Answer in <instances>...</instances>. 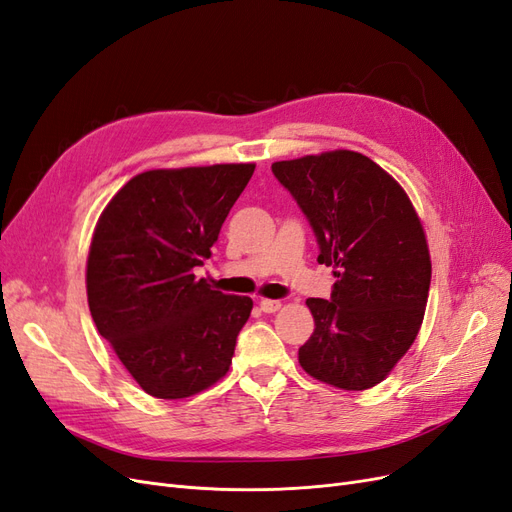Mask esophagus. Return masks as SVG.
I'll return each mask as SVG.
<instances>
[{
  "label": "esophagus",
  "instance_id": "1",
  "mask_svg": "<svg viewBox=\"0 0 512 512\" xmlns=\"http://www.w3.org/2000/svg\"><path fill=\"white\" fill-rule=\"evenodd\" d=\"M280 307H282V303L277 301V299H262V301H260V309H262V312H265V314H275Z\"/></svg>",
  "mask_w": 512,
  "mask_h": 512
}]
</instances>
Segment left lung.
Returning <instances> with one entry per match:
<instances>
[{
  "label": "left lung",
  "instance_id": "obj_1",
  "mask_svg": "<svg viewBox=\"0 0 512 512\" xmlns=\"http://www.w3.org/2000/svg\"><path fill=\"white\" fill-rule=\"evenodd\" d=\"M312 226L331 299H307L316 329L299 348L309 376L344 391L382 382L421 329L429 247L404 188L363 153L337 149L271 166Z\"/></svg>",
  "mask_w": 512,
  "mask_h": 512
}]
</instances>
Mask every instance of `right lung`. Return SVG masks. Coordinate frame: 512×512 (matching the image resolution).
Instances as JSON below:
<instances>
[{
  "label": "right lung",
  "instance_id": "add662e5",
  "mask_svg": "<svg viewBox=\"0 0 512 512\" xmlns=\"http://www.w3.org/2000/svg\"><path fill=\"white\" fill-rule=\"evenodd\" d=\"M256 164L147 170L102 211L87 256V301L98 333L141 389L183 399L232 363L252 299L211 290L194 267Z\"/></svg>",
  "mask_w": 512,
  "mask_h": 512
}]
</instances>
